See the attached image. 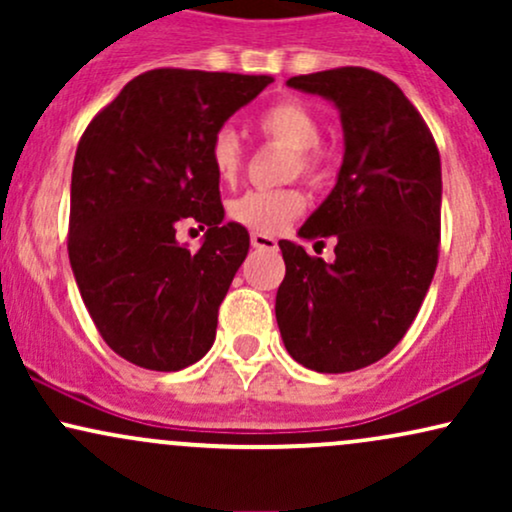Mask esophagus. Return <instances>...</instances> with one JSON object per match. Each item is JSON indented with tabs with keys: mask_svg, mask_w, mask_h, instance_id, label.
Instances as JSON below:
<instances>
[{
	"mask_svg": "<svg viewBox=\"0 0 512 512\" xmlns=\"http://www.w3.org/2000/svg\"><path fill=\"white\" fill-rule=\"evenodd\" d=\"M252 248H260V250H276V240L272 236H264V233H252L250 236Z\"/></svg>",
	"mask_w": 512,
	"mask_h": 512,
	"instance_id": "34e87169",
	"label": "esophagus"
}]
</instances>
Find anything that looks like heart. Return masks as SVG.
Wrapping results in <instances>:
<instances>
[{
	"label": "heart",
	"mask_w": 512,
	"mask_h": 512,
	"mask_svg": "<svg viewBox=\"0 0 512 512\" xmlns=\"http://www.w3.org/2000/svg\"><path fill=\"white\" fill-rule=\"evenodd\" d=\"M257 129L269 142L291 149L286 161V178H303L308 185L322 187L332 178V163L320 146L322 127L313 110L301 101H279L262 110ZM209 161L216 178L226 185L236 182L243 168V144L231 127L216 129L209 142ZM305 199L296 187L279 190H250L228 204V216L250 231L272 236L301 214Z\"/></svg>",
	"instance_id": "b5f03b06"
}]
</instances>
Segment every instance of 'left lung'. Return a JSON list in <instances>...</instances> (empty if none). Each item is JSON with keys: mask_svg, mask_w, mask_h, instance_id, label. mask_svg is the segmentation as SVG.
I'll list each match as a JSON object with an SVG mask.
<instances>
[{"mask_svg": "<svg viewBox=\"0 0 512 512\" xmlns=\"http://www.w3.org/2000/svg\"><path fill=\"white\" fill-rule=\"evenodd\" d=\"M325 96L344 125V163L332 195L301 238L334 262L279 240L286 276L276 322L286 351L317 373H349L390 354L424 303L440 248V154L431 129L395 81L363 67L291 76Z\"/></svg>", "mask_w": 512, "mask_h": 512, "instance_id": "8db88e82", "label": "left lung"}]
</instances>
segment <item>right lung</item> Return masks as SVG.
<instances>
[{
	"instance_id": "add662e5",
	"label": "right lung",
	"mask_w": 512,
	"mask_h": 512,
	"mask_svg": "<svg viewBox=\"0 0 512 512\" xmlns=\"http://www.w3.org/2000/svg\"><path fill=\"white\" fill-rule=\"evenodd\" d=\"M267 74L151 69L88 122L72 168L67 250L103 342L149 370L192 366L211 349L219 305L250 248L221 223L209 142L272 84ZM182 220L207 227L199 251L174 240Z\"/></svg>"
}]
</instances>
